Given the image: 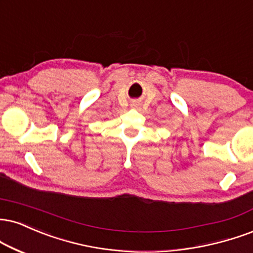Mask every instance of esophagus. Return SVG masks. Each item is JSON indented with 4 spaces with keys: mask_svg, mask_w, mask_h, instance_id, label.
Instances as JSON below:
<instances>
[{
    "mask_svg": "<svg viewBox=\"0 0 253 253\" xmlns=\"http://www.w3.org/2000/svg\"><path fill=\"white\" fill-rule=\"evenodd\" d=\"M132 106H133V107H136V106H138V103H133Z\"/></svg>",
    "mask_w": 253,
    "mask_h": 253,
    "instance_id": "esophagus-1",
    "label": "esophagus"
}]
</instances>
